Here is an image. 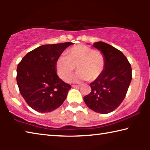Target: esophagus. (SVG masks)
<instances>
[{
    "label": "esophagus",
    "instance_id": "esophagus-1",
    "mask_svg": "<svg viewBox=\"0 0 150 150\" xmlns=\"http://www.w3.org/2000/svg\"><path fill=\"white\" fill-rule=\"evenodd\" d=\"M80 85H72V87L73 88H77V87H80Z\"/></svg>",
    "mask_w": 150,
    "mask_h": 150
}]
</instances>
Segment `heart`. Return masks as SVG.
<instances>
[{
	"mask_svg": "<svg viewBox=\"0 0 150 150\" xmlns=\"http://www.w3.org/2000/svg\"><path fill=\"white\" fill-rule=\"evenodd\" d=\"M105 65V59L103 53L94 50L83 44L77 45L66 52L55 62V69L63 81H68L75 69L79 71L71 81L79 82L82 81H95L102 74Z\"/></svg>",
	"mask_w": 150,
	"mask_h": 150,
	"instance_id": "b5f03b06",
	"label": "heart"
}]
</instances>
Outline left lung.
<instances>
[{"instance_id":"obj_1","label":"left lung","mask_w":150,"mask_h":150,"mask_svg":"<svg viewBox=\"0 0 150 150\" xmlns=\"http://www.w3.org/2000/svg\"><path fill=\"white\" fill-rule=\"evenodd\" d=\"M105 59L102 74L91 83V92L83 99L88 108L96 112L107 114L122 102L132 78L130 63L122 52L103 42L93 44Z\"/></svg>"}]
</instances>
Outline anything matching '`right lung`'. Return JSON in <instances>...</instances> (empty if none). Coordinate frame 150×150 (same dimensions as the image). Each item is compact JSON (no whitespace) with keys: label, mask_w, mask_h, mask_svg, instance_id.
I'll return each instance as SVG.
<instances>
[{"label":"right lung","mask_w":150,"mask_h":150,"mask_svg":"<svg viewBox=\"0 0 150 150\" xmlns=\"http://www.w3.org/2000/svg\"><path fill=\"white\" fill-rule=\"evenodd\" d=\"M71 42L43 45L22 58L17 67L19 91L30 107L39 112L55 110L62 105L71 87L58 77L55 62Z\"/></svg>","instance_id":"right-lung-1"}]
</instances>
